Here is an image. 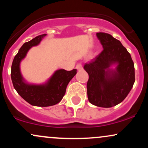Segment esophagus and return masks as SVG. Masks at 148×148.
<instances>
[{"mask_svg": "<svg viewBox=\"0 0 148 148\" xmlns=\"http://www.w3.org/2000/svg\"><path fill=\"white\" fill-rule=\"evenodd\" d=\"M76 68L78 69V70H81V69H83V67H82V64H77L76 66Z\"/></svg>", "mask_w": 148, "mask_h": 148, "instance_id": "34e87169", "label": "esophagus"}]
</instances>
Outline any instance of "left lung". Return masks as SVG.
<instances>
[{"label":"left lung","instance_id":"8db88e82","mask_svg":"<svg viewBox=\"0 0 148 148\" xmlns=\"http://www.w3.org/2000/svg\"><path fill=\"white\" fill-rule=\"evenodd\" d=\"M97 37L103 50L84 65L89 75L88 97L95 106L110 108L121 103L133 87L134 64L130 53L119 40L105 33H97Z\"/></svg>","mask_w":148,"mask_h":148}]
</instances>
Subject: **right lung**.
I'll use <instances>...</instances> for the list:
<instances>
[{"mask_svg":"<svg viewBox=\"0 0 148 148\" xmlns=\"http://www.w3.org/2000/svg\"><path fill=\"white\" fill-rule=\"evenodd\" d=\"M46 35H39L23 44L15 56L11 67V79L14 89L25 101L35 106H50L60 102L65 94L67 85L77 71L76 69L71 71L58 69L42 84H29L23 79L20 69L21 60L32 47L40 45Z\"/></svg>","mask_w":148,"mask_h":148,"instance_id":"obj_1","label":"right lung"}]
</instances>
